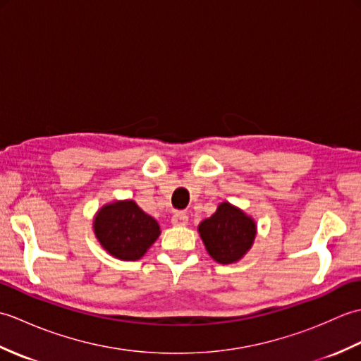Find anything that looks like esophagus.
Returning <instances> with one entry per match:
<instances>
[{
    "instance_id": "34e87169",
    "label": "esophagus",
    "mask_w": 361,
    "mask_h": 361,
    "mask_svg": "<svg viewBox=\"0 0 361 361\" xmlns=\"http://www.w3.org/2000/svg\"><path fill=\"white\" fill-rule=\"evenodd\" d=\"M188 221H189L188 214L183 212V211L175 212L173 216H172V224H173L175 226H186Z\"/></svg>"
}]
</instances>
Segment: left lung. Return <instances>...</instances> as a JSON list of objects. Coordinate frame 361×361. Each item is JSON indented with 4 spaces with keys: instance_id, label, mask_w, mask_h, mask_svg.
Wrapping results in <instances>:
<instances>
[{
    "instance_id": "obj_1",
    "label": "left lung",
    "mask_w": 361,
    "mask_h": 361,
    "mask_svg": "<svg viewBox=\"0 0 361 361\" xmlns=\"http://www.w3.org/2000/svg\"><path fill=\"white\" fill-rule=\"evenodd\" d=\"M209 256L219 264H234L250 251L256 237V221L242 209L224 202L211 217L198 225Z\"/></svg>"
}]
</instances>
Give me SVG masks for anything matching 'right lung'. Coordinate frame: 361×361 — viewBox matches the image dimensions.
I'll use <instances>...</instances> for the list:
<instances>
[{
  "label": "right lung",
  "instance_id": "obj_1",
  "mask_svg": "<svg viewBox=\"0 0 361 361\" xmlns=\"http://www.w3.org/2000/svg\"><path fill=\"white\" fill-rule=\"evenodd\" d=\"M93 228L104 250L121 260L141 259L161 233L158 221L133 200L102 206L96 214Z\"/></svg>",
  "mask_w": 361,
  "mask_h": 361
}]
</instances>
